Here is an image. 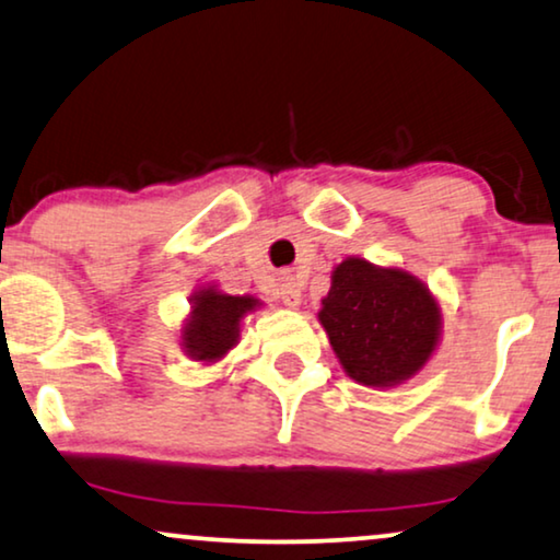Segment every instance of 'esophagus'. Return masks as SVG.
Returning a JSON list of instances; mask_svg holds the SVG:
<instances>
[{
	"label": "esophagus",
	"instance_id": "esophagus-1",
	"mask_svg": "<svg viewBox=\"0 0 560 560\" xmlns=\"http://www.w3.org/2000/svg\"><path fill=\"white\" fill-rule=\"evenodd\" d=\"M279 296L281 302L287 304V307H300L302 302V292L300 287H296V281L292 279V276H281V284H279Z\"/></svg>",
	"mask_w": 560,
	"mask_h": 560
}]
</instances>
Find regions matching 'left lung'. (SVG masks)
<instances>
[{"instance_id":"8db88e82","label":"left lung","mask_w":560,"mask_h":560,"mask_svg":"<svg viewBox=\"0 0 560 560\" xmlns=\"http://www.w3.org/2000/svg\"><path fill=\"white\" fill-rule=\"evenodd\" d=\"M319 323L348 376L392 386L417 374L435 350L441 312L415 276L348 258L335 268Z\"/></svg>"}]
</instances>
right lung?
Segmentation results:
<instances>
[{
    "label": "right lung",
    "instance_id": "obj_1",
    "mask_svg": "<svg viewBox=\"0 0 560 560\" xmlns=\"http://www.w3.org/2000/svg\"><path fill=\"white\" fill-rule=\"evenodd\" d=\"M256 307L250 296H230L205 289L194 300V315L184 330V346L197 361H214L235 346L241 317Z\"/></svg>",
    "mask_w": 560,
    "mask_h": 560
}]
</instances>
